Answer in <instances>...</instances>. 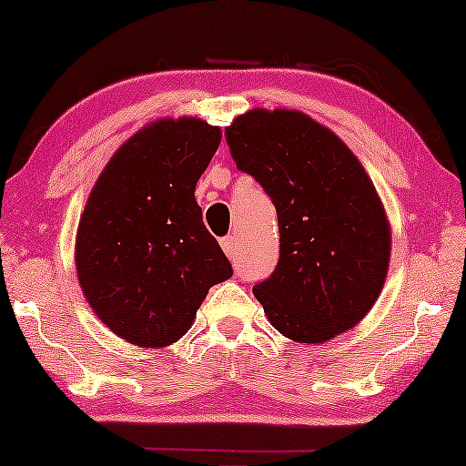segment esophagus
<instances>
[{"label":"esophagus","instance_id":"1","mask_svg":"<svg viewBox=\"0 0 466 466\" xmlns=\"http://www.w3.org/2000/svg\"><path fill=\"white\" fill-rule=\"evenodd\" d=\"M222 250L227 252L228 258H233L238 254V235H227V238L220 239Z\"/></svg>","mask_w":466,"mask_h":466}]
</instances>
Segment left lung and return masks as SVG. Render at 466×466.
<instances>
[{"label": "left lung", "mask_w": 466, "mask_h": 466, "mask_svg": "<svg viewBox=\"0 0 466 466\" xmlns=\"http://www.w3.org/2000/svg\"><path fill=\"white\" fill-rule=\"evenodd\" d=\"M239 171L278 212L279 258L254 297L279 333L322 343L371 309L390 258V227L346 144L295 110H252L225 129Z\"/></svg>", "instance_id": "left-lung-1"}]
</instances>
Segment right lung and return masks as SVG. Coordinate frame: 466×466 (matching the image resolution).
Returning a JSON list of instances; mask_svg holds the SVG:
<instances>
[{
    "label": "right lung",
    "mask_w": 466,
    "mask_h": 466,
    "mask_svg": "<svg viewBox=\"0 0 466 466\" xmlns=\"http://www.w3.org/2000/svg\"><path fill=\"white\" fill-rule=\"evenodd\" d=\"M220 144L199 118L158 120L116 150L78 225L76 267L95 314L123 339L169 346L233 276L195 187Z\"/></svg>",
    "instance_id": "obj_1"
}]
</instances>
